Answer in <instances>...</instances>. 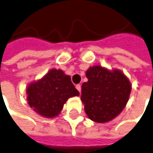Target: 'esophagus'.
I'll use <instances>...</instances> for the list:
<instances>
[{
    "instance_id": "1",
    "label": "esophagus",
    "mask_w": 153,
    "mask_h": 153,
    "mask_svg": "<svg viewBox=\"0 0 153 153\" xmlns=\"http://www.w3.org/2000/svg\"><path fill=\"white\" fill-rule=\"evenodd\" d=\"M76 88L79 91V93L81 92V90H82V87H81V85L80 84H77V85H76Z\"/></svg>"
}]
</instances>
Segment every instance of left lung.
<instances>
[{"instance_id": "left-lung-1", "label": "left lung", "mask_w": 153, "mask_h": 153, "mask_svg": "<svg viewBox=\"0 0 153 153\" xmlns=\"http://www.w3.org/2000/svg\"><path fill=\"white\" fill-rule=\"evenodd\" d=\"M87 82L82 85L81 99L90 120L98 123L110 121L126 107L131 85L119 70H109L100 65L90 67Z\"/></svg>"}]
</instances>
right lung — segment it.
I'll return each instance as SVG.
<instances>
[{
  "mask_svg": "<svg viewBox=\"0 0 153 153\" xmlns=\"http://www.w3.org/2000/svg\"><path fill=\"white\" fill-rule=\"evenodd\" d=\"M29 106L41 116L53 118L62 110L68 98L78 96L79 92L71 77L61 70L52 69L27 88Z\"/></svg>",
  "mask_w": 153,
  "mask_h": 153,
  "instance_id": "1",
  "label": "right lung"
}]
</instances>
